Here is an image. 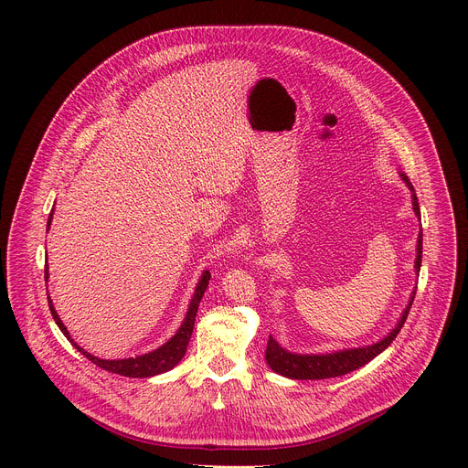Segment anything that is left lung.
<instances>
[{"label":"left lung","mask_w":468,"mask_h":468,"mask_svg":"<svg viewBox=\"0 0 468 468\" xmlns=\"http://www.w3.org/2000/svg\"><path fill=\"white\" fill-rule=\"evenodd\" d=\"M399 176H402V179L406 181V185L413 192V211L420 218V207H419V199H417L415 188H413V185H411V181L408 179L406 174H399ZM420 262H422V229H420L419 239H417V261H415L417 272H420ZM413 300H415V291L411 294L410 305L402 313V318L398 320L396 327L388 333L385 339H381V341H378V343H374L370 346L350 348V350H341V352H333V354L302 356V354L287 352L271 335L269 343H266L264 359H266V363H269V367L274 372H278V374H282L285 378H291V379H327V378L345 376V374L354 372L359 367L367 365L368 361H372L376 356H379L396 339L399 329L404 327V322H406V318L410 314Z\"/></svg>","instance_id":"8db88e82"}]
</instances>
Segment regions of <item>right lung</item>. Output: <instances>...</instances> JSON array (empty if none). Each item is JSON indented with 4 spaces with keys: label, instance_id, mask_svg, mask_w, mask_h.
<instances>
[{
    "label": "right lung",
    "instance_id": "add662e5",
    "mask_svg": "<svg viewBox=\"0 0 468 468\" xmlns=\"http://www.w3.org/2000/svg\"><path fill=\"white\" fill-rule=\"evenodd\" d=\"M51 218H53V211L48 218V229L51 226ZM48 264L44 269V280H48ZM209 280H211V274L209 271H206L202 274V278H199L197 285H196V292L190 300V305H188V311H186V316L181 324V327L177 329L176 335L165 343L161 348L150 352V354H144V356H137V357H129V359H116V361H109V359H100V357H94L92 354L85 352L83 348H80L74 339L70 337L69 329H66V325L60 322L49 296H48V303H49V311H51V316L53 320L57 322L58 329L64 333L66 339H69L89 361H92L94 365H98L100 368L107 370V372H112V374H120V376H127V378H150V376H157V374H163V372H168L172 370L185 356L186 352V346H188V341H190V335H192V329H194V320H196V313H197V305H199V300H202L207 285H209Z\"/></svg>",
    "mask_w": 468,
    "mask_h": 468
}]
</instances>
